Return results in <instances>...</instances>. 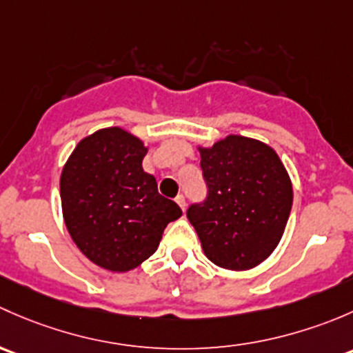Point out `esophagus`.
I'll list each match as a JSON object with an SVG mask.
<instances>
[{
  "instance_id": "34e87169",
  "label": "esophagus",
  "mask_w": 353,
  "mask_h": 353,
  "mask_svg": "<svg viewBox=\"0 0 353 353\" xmlns=\"http://www.w3.org/2000/svg\"><path fill=\"white\" fill-rule=\"evenodd\" d=\"M175 202L178 203V205H180L181 210H185V207H187V205H185V197H183V195L178 194L176 197H175Z\"/></svg>"
}]
</instances>
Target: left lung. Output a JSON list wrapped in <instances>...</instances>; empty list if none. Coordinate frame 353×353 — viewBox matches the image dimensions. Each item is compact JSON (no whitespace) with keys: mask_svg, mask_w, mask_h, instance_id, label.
Masks as SVG:
<instances>
[{"mask_svg":"<svg viewBox=\"0 0 353 353\" xmlns=\"http://www.w3.org/2000/svg\"><path fill=\"white\" fill-rule=\"evenodd\" d=\"M197 150L209 197L187 217L203 253L226 270L255 268L277 248L292 209L284 163L274 148L239 134Z\"/></svg>","mask_w":353,"mask_h":353,"instance_id":"obj_1","label":"left lung"}]
</instances>
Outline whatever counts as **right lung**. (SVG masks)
<instances>
[{
    "label": "right lung",
    "mask_w": 353,
    "mask_h": 353,
    "mask_svg": "<svg viewBox=\"0 0 353 353\" xmlns=\"http://www.w3.org/2000/svg\"><path fill=\"white\" fill-rule=\"evenodd\" d=\"M148 146L122 127L83 137L61 172V205L69 236L108 272L134 270L158 250L166 224L181 216L143 170Z\"/></svg>",
    "instance_id": "1"
}]
</instances>
